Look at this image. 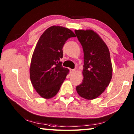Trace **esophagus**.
Wrapping results in <instances>:
<instances>
[{
  "instance_id": "esophagus-1",
  "label": "esophagus",
  "mask_w": 134,
  "mask_h": 134,
  "mask_svg": "<svg viewBox=\"0 0 134 134\" xmlns=\"http://www.w3.org/2000/svg\"><path fill=\"white\" fill-rule=\"evenodd\" d=\"M76 70H74V69H70V74H73L74 72H75Z\"/></svg>"
}]
</instances>
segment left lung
Listing matches in <instances>:
<instances>
[{"label": "left lung", "mask_w": 134, "mask_h": 134, "mask_svg": "<svg viewBox=\"0 0 134 134\" xmlns=\"http://www.w3.org/2000/svg\"><path fill=\"white\" fill-rule=\"evenodd\" d=\"M74 32L84 53V78L76 87L77 92L84 99H94L105 91L112 79L109 50L101 37L93 30L79 29Z\"/></svg>", "instance_id": "8db88e82"}]
</instances>
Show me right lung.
<instances>
[{
	"label": "right lung",
	"mask_w": 134,
	"mask_h": 134,
	"mask_svg": "<svg viewBox=\"0 0 134 134\" xmlns=\"http://www.w3.org/2000/svg\"><path fill=\"white\" fill-rule=\"evenodd\" d=\"M76 37L71 30L60 26H52L41 36L32 56L29 69L33 87L43 98L55 96L69 74L62 66L63 47L69 38Z\"/></svg>",
	"instance_id": "right-lung-1"
}]
</instances>
